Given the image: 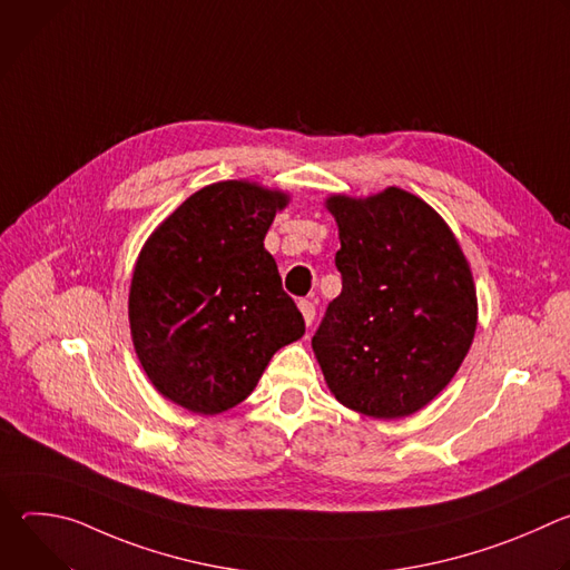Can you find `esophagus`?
I'll use <instances>...</instances> for the list:
<instances>
[{
    "label": "esophagus",
    "instance_id": "1",
    "mask_svg": "<svg viewBox=\"0 0 570 570\" xmlns=\"http://www.w3.org/2000/svg\"><path fill=\"white\" fill-rule=\"evenodd\" d=\"M297 306H299V311H302V317H304V322H306V327H311L313 320H315V306H313V302L299 299Z\"/></svg>",
    "mask_w": 570,
    "mask_h": 570
}]
</instances>
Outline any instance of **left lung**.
I'll list each match as a JSON object with an SVG mask.
<instances>
[{
	"instance_id": "left-lung-1",
	"label": "left lung",
	"mask_w": 570,
	"mask_h": 570,
	"mask_svg": "<svg viewBox=\"0 0 570 570\" xmlns=\"http://www.w3.org/2000/svg\"><path fill=\"white\" fill-rule=\"evenodd\" d=\"M341 295L311 341L334 396L376 420L413 415L464 361L475 288L446 223L417 196L390 187L365 200L334 196Z\"/></svg>"
}]
</instances>
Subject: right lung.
<instances>
[{
    "label": "right lung",
    "mask_w": 570,
    "mask_h": 570,
    "mask_svg": "<svg viewBox=\"0 0 570 570\" xmlns=\"http://www.w3.org/2000/svg\"><path fill=\"white\" fill-rule=\"evenodd\" d=\"M286 196L227 180L189 196L137 259L128 315L153 385L216 415L246 399L273 354L304 336L264 236Z\"/></svg>",
    "instance_id": "add662e5"
}]
</instances>
